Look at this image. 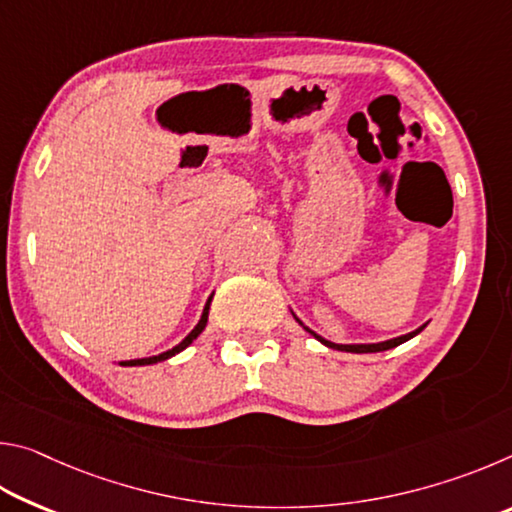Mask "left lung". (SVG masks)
I'll use <instances>...</instances> for the list:
<instances>
[{
  "mask_svg": "<svg viewBox=\"0 0 512 512\" xmlns=\"http://www.w3.org/2000/svg\"><path fill=\"white\" fill-rule=\"evenodd\" d=\"M291 314H293V311H291ZM293 318H296L298 323H300L302 327H305L311 336H314V339H318L320 343L327 345V348H334V350H341V352H354V354H363V352H384V350L397 348V345H402V343H406L409 339H413V336H418V334L422 332V329L427 327V323H424V325H420L418 329H413V332H409V334H402V336H397V339H388V341H379V343H332V341L323 339V336H320V334H316L314 329H309L296 314H293Z\"/></svg>",
  "mask_w": 512,
  "mask_h": 512,
  "instance_id": "1",
  "label": "left lung"
}]
</instances>
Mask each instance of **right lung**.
I'll use <instances>...</instances> for the list:
<instances>
[{
  "instance_id": "add662e5",
  "label": "right lung",
  "mask_w": 512,
  "mask_h": 512,
  "mask_svg": "<svg viewBox=\"0 0 512 512\" xmlns=\"http://www.w3.org/2000/svg\"><path fill=\"white\" fill-rule=\"evenodd\" d=\"M210 302H212V296L207 298V302H205V307H203V314H201V320H198V325L192 329V332H189L183 341H180L178 345H173L171 350H167V352H162V354H155V357H144V359H131V361H119V366H151V363H158V361H167L169 357H176L178 352H183L187 345H192V341L194 339H198V336H201V332L205 329V325H207V314H210Z\"/></svg>"
}]
</instances>
